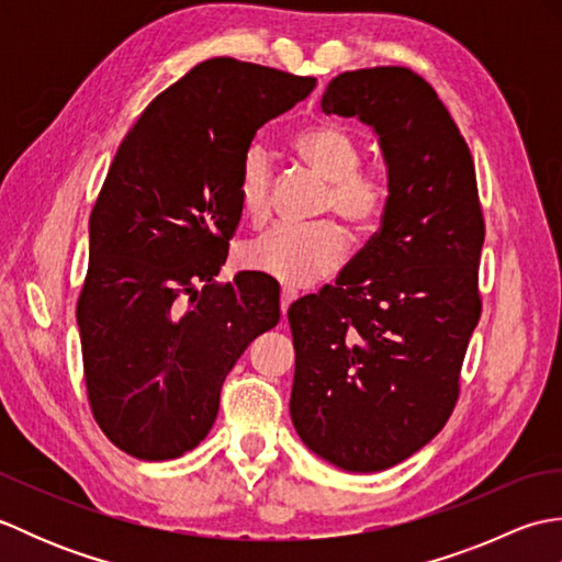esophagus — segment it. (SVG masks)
Segmentation results:
<instances>
[{"label": "esophagus", "mask_w": 562, "mask_h": 562, "mask_svg": "<svg viewBox=\"0 0 562 562\" xmlns=\"http://www.w3.org/2000/svg\"><path fill=\"white\" fill-rule=\"evenodd\" d=\"M296 300V292L294 290H282V294H280V308H282V316L288 314V308H290V304Z\"/></svg>", "instance_id": "34e87169"}]
</instances>
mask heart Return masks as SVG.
<instances>
[{
    "label": "heart",
    "mask_w": 562,
    "mask_h": 562,
    "mask_svg": "<svg viewBox=\"0 0 562 562\" xmlns=\"http://www.w3.org/2000/svg\"><path fill=\"white\" fill-rule=\"evenodd\" d=\"M296 159L324 178L326 195L321 212L338 214L355 232H367L381 220L389 205V183L374 171H362V145L350 130L321 123L296 130L290 139ZM272 164L268 151L248 147L236 178L238 210L250 224H260L270 214ZM348 254V238L333 222L314 226H274L250 241L241 260L248 270L284 284L308 288L340 268Z\"/></svg>",
    "instance_id": "heart-1"
}]
</instances>
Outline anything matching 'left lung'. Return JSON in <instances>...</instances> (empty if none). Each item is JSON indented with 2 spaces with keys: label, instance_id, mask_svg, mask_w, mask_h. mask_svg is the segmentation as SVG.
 <instances>
[{
  "label": "left lung",
  "instance_id": "1",
  "mask_svg": "<svg viewBox=\"0 0 562 562\" xmlns=\"http://www.w3.org/2000/svg\"><path fill=\"white\" fill-rule=\"evenodd\" d=\"M321 109L374 127L389 205L336 284L290 306V413L321 459L374 473L423 449L459 401L485 222L469 145L413 69L342 71Z\"/></svg>",
  "mask_w": 562,
  "mask_h": 562
}]
</instances>
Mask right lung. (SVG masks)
<instances>
[{
  "label": "right lung",
  "mask_w": 562,
  "mask_h": 562,
  "mask_svg": "<svg viewBox=\"0 0 562 562\" xmlns=\"http://www.w3.org/2000/svg\"><path fill=\"white\" fill-rule=\"evenodd\" d=\"M314 87L212 57L161 91L117 147L91 210L77 324L93 420L130 457L169 461L198 447L226 374L278 326L272 282L214 278L241 220L250 139Z\"/></svg>",
  "instance_id": "obj_1"
}]
</instances>
